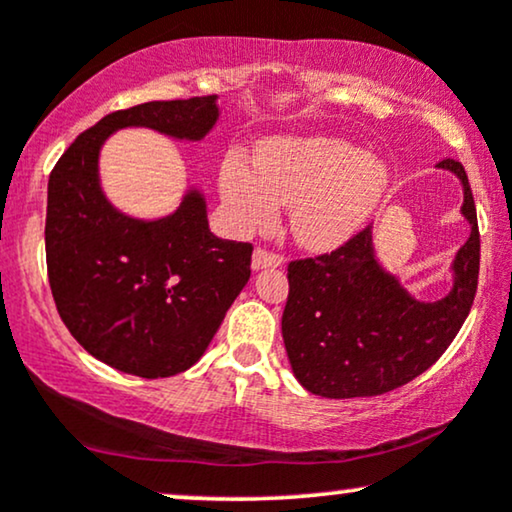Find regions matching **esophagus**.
<instances>
[{
  "instance_id": "34e87169",
  "label": "esophagus",
  "mask_w": 512,
  "mask_h": 512,
  "mask_svg": "<svg viewBox=\"0 0 512 512\" xmlns=\"http://www.w3.org/2000/svg\"><path fill=\"white\" fill-rule=\"evenodd\" d=\"M284 263V258L279 254H272V251L256 249L254 256H251V268L263 270V268H279Z\"/></svg>"
}]
</instances>
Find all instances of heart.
Here are the masks:
<instances>
[{
	"label": "heart",
	"instance_id": "obj_1",
	"mask_svg": "<svg viewBox=\"0 0 512 512\" xmlns=\"http://www.w3.org/2000/svg\"><path fill=\"white\" fill-rule=\"evenodd\" d=\"M384 158L340 137H279L258 151V165L230 151L221 167V200L240 233L275 221L291 207V230L312 251L347 244L389 191Z\"/></svg>",
	"mask_w": 512,
	"mask_h": 512
}]
</instances>
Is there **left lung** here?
<instances>
[{
  "label": "left lung",
  "instance_id": "1",
  "mask_svg": "<svg viewBox=\"0 0 512 512\" xmlns=\"http://www.w3.org/2000/svg\"><path fill=\"white\" fill-rule=\"evenodd\" d=\"M461 181L471 235L452 261V289L417 300L377 261L373 226L331 254L289 263L284 347L296 380L324 398L380 396L440 359L471 312L480 270V233L464 165L438 163Z\"/></svg>",
  "mask_w": 512,
  "mask_h": 512
}]
</instances>
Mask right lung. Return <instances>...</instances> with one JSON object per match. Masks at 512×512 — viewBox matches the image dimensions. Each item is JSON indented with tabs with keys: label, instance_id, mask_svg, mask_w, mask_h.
I'll return each instance as SVG.
<instances>
[{
	"label": "right lung",
	"instance_id": "1",
	"mask_svg": "<svg viewBox=\"0 0 512 512\" xmlns=\"http://www.w3.org/2000/svg\"><path fill=\"white\" fill-rule=\"evenodd\" d=\"M216 100L114 111L74 139L48 179L46 265L55 307L76 342L121 373L158 380L191 368L249 282L254 247L209 230L198 188L160 219L123 214L102 191V144L123 128L200 142L219 121Z\"/></svg>",
	"mask_w": 512,
	"mask_h": 512
}]
</instances>
